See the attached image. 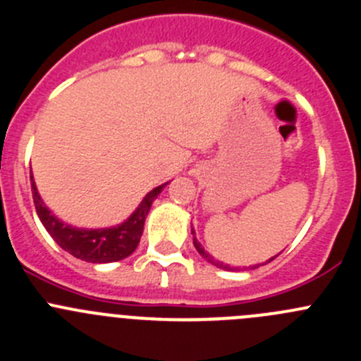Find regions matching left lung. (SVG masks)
<instances>
[{
    "label": "left lung",
    "mask_w": 361,
    "mask_h": 361,
    "mask_svg": "<svg viewBox=\"0 0 361 361\" xmlns=\"http://www.w3.org/2000/svg\"><path fill=\"white\" fill-rule=\"evenodd\" d=\"M191 234H193V245H195V248H197V252L200 253L202 257H204L205 260H207L209 264H212V266H216V267H221V269H226V271H234V267H230L228 264H223V262H219L218 259H214V257L211 255V253L209 252H205V248L204 246L200 245V243H198V239L195 238V230H193V225H191ZM274 257H278V255H274ZM274 257H271L269 260H273ZM269 260H267V262H269ZM257 266H259V264H257ZM257 266H253V267H257ZM235 269H238V267H235Z\"/></svg>",
    "instance_id": "obj_1"
}]
</instances>
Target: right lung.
<instances>
[{
    "instance_id": "1",
    "label": "right lung",
    "mask_w": 361,
    "mask_h": 361,
    "mask_svg": "<svg viewBox=\"0 0 361 361\" xmlns=\"http://www.w3.org/2000/svg\"><path fill=\"white\" fill-rule=\"evenodd\" d=\"M30 178H32L33 202H35L37 214H39L40 221L46 226L51 238L56 241L60 248L74 255L75 259L92 264L116 262V260L126 259L135 252L143 234V225H145V218L152 207V202L168 184L164 183L149 191L142 204L136 207V211L118 225L106 226V228H78V226L67 225L61 219H58L46 207L35 186L33 175Z\"/></svg>"
}]
</instances>
